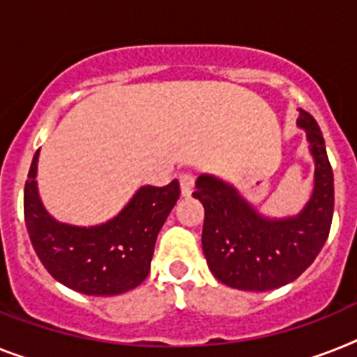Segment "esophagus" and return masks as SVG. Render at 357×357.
Instances as JSON below:
<instances>
[{"label":"esophagus","instance_id":"1","mask_svg":"<svg viewBox=\"0 0 357 357\" xmlns=\"http://www.w3.org/2000/svg\"><path fill=\"white\" fill-rule=\"evenodd\" d=\"M178 182H181V195L182 197H190L193 193V185H195V178L190 173H182L178 176Z\"/></svg>","mask_w":357,"mask_h":357}]
</instances>
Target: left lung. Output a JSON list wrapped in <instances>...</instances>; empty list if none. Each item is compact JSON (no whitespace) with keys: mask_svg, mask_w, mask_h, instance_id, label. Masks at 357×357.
Masks as SVG:
<instances>
[{"mask_svg":"<svg viewBox=\"0 0 357 357\" xmlns=\"http://www.w3.org/2000/svg\"><path fill=\"white\" fill-rule=\"evenodd\" d=\"M297 126L314 160V190L301 211L261 213L235 185L200 173L193 193L204 206L202 252L217 281L235 290L268 291L296 281L314 263L331 231L334 173L321 129L299 109Z\"/></svg>","mask_w":357,"mask_h":357,"instance_id":"1","label":"left lung"}]
</instances>
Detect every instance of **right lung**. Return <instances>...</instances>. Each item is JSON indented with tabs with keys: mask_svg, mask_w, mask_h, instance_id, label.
Returning a JSON list of instances; mask_svg holds the SVG:
<instances>
[{
	"mask_svg": "<svg viewBox=\"0 0 357 357\" xmlns=\"http://www.w3.org/2000/svg\"><path fill=\"white\" fill-rule=\"evenodd\" d=\"M40 149L25 182L23 210L32 248L47 272L85 296H120L149 273L157 235L176 204L178 181L164 188L140 185L119 213L105 222L78 226L54 219L38 191Z\"/></svg>",
	"mask_w": 357,
	"mask_h": 357,
	"instance_id": "1",
	"label": "right lung"
}]
</instances>
